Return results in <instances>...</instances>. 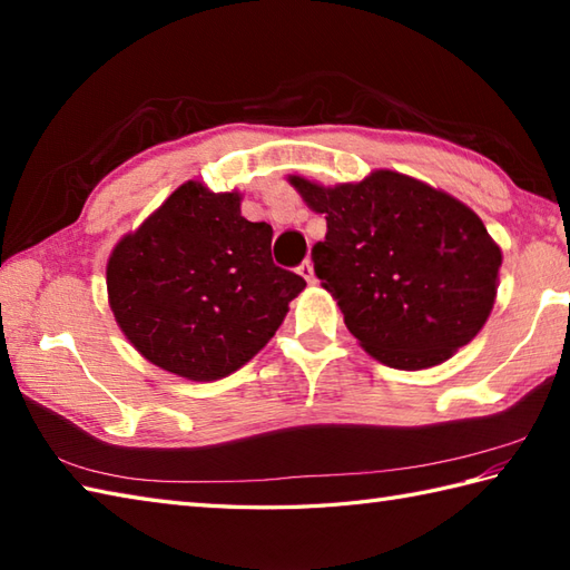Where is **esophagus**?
Segmentation results:
<instances>
[{
  "instance_id": "1",
  "label": "esophagus",
  "mask_w": 570,
  "mask_h": 570,
  "mask_svg": "<svg viewBox=\"0 0 570 570\" xmlns=\"http://www.w3.org/2000/svg\"><path fill=\"white\" fill-rule=\"evenodd\" d=\"M298 274H301V276H304L308 284H316V272H313V262H311V259H306L304 264H301V266H298Z\"/></svg>"
}]
</instances>
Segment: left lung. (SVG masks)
I'll use <instances>...</instances> for the list:
<instances>
[{
	"instance_id": "left-lung-1",
	"label": "left lung",
	"mask_w": 570,
	"mask_h": 570,
	"mask_svg": "<svg viewBox=\"0 0 570 570\" xmlns=\"http://www.w3.org/2000/svg\"><path fill=\"white\" fill-rule=\"evenodd\" d=\"M288 180L325 215L328 233L311 249L313 266L372 357L426 370L480 333L498 296L502 252L468 205L384 168L333 188Z\"/></svg>"
}]
</instances>
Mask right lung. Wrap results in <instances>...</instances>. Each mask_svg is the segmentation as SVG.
I'll return each instance as SVG.
<instances>
[{"instance_id":"right-lung-1","label":"right lung","mask_w":570,"mask_h":570,"mask_svg":"<svg viewBox=\"0 0 570 570\" xmlns=\"http://www.w3.org/2000/svg\"><path fill=\"white\" fill-rule=\"evenodd\" d=\"M239 193L178 186L107 262V296L127 341L156 367L223 380L272 341L306 282L272 259V225Z\"/></svg>"}]
</instances>
